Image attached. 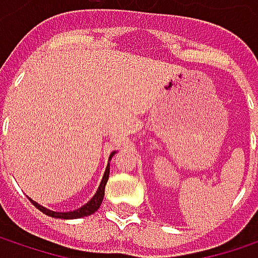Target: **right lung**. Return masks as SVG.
Instances as JSON below:
<instances>
[{
    "mask_svg": "<svg viewBox=\"0 0 258 258\" xmlns=\"http://www.w3.org/2000/svg\"><path fill=\"white\" fill-rule=\"evenodd\" d=\"M112 155H113V154H112ZM112 155H110V158H112ZM109 167H110V166H107V169H106V172H104V176H103V180H101V183H100V186H98L95 196H94L85 206L79 208V209L73 211V212H53V211H49V209L40 206L38 203H35V202H32V200H31V202H32V205H34L37 209H40L43 214H46V215H49V217H53V218L75 220V218H82V217L91 215V214H94V212L100 208V205H101V202H103L104 188H106V183H107V179H109Z\"/></svg>",
    "mask_w": 258,
    "mask_h": 258,
    "instance_id": "right-lung-1",
    "label": "right lung"
}]
</instances>
